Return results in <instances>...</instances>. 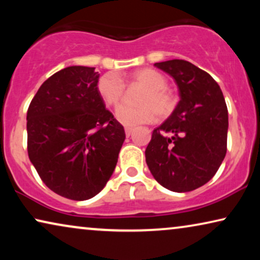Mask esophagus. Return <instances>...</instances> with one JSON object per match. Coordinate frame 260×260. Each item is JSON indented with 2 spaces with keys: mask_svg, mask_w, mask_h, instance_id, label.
Returning <instances> with one entry per match:
<instances>
[{
  "mask_svg": "<svg viewBox=\"0 0 260 260\" xmlns=\"http://www.w3.org/2000/svg\"><path fill=\"white\" fill-rule=\"evenodd\" d=\"M133 127H129V126H126L125 127V134H126V136L127 137H129L130 136V135H131V133H133Z\"/></svg>",
  "mask_w": 260,
  "mask_h": 260,
  "instance_id": "esophagus-1",
  "label": "esophagus"
}]
</instances>
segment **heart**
Returning <instances> with one entry per match:
<instances>
[{
    "label": "heart",
    "instance_id": "1",
    "mask_svg": "<svg viewBox=\"0 0 260 260\" xmlns=\"http://www.w3.org/2000/svg\"><path fill=\"white\" fill-rule=\"evenodd\" d=\"M133 83L143 86L145 90L137 99L138 106L120 105L116 117L120 123L129 126L150 123L156 118H168L175 110L177 99L175 94L167 90L166 77L152 69H142L133 74ZM98 92L110 106H116L122 101L124 84L112 74H105L98 81Z\"/></svg>",
    "mask_w": 260,
    "mask_h": 260
}]
</instances>
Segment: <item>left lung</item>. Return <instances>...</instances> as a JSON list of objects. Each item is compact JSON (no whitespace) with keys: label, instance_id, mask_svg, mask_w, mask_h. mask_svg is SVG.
<instances>
[{"label":"left lung","instance_id":"1","mask_svg":"<svg viewBox=\"0 0 260 260\" xmlns=\"http://www.w3.org/2000/svg\"><path fill=\"white\" fill-rule=\"evenodd\" d=\"M155 66L175 79L180 102L169 118L152 131L145 161L155 180L167 189L194 190L215 175L225 158V98L218 83L189 61L174 59Z\"/></svg>","mask_w":260,"mask_h":260}]
</instances>
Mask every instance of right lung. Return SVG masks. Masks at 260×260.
<instances>
[{"mask_svg": "<svg viewBox=\"0 0 260 260\" xmlns=\"http://www.w3.org/2000/svg\"><path fill=\"white\" fill-rule=\"evenodd\" d=\"M94 67L49 77L27 111V150L40 179L76 201L97 195L111 177L125 131L98 92Z\"/></svg>", "mask_w": 260, "mask_h": 260, "instance_id": "add662e5", "label": "right lung"}]
</instances>
